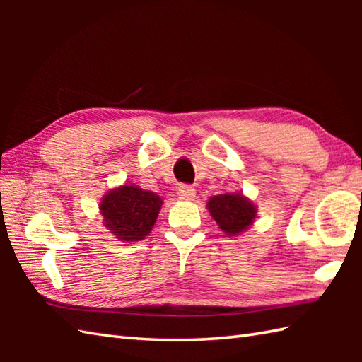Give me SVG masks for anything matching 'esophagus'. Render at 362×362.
<instances>
[{
  "label": "esophagus",
  "instance_id": "esophagus-1",
  "mask_svg": "<svg viewBox=\"0 0 362 362\" xmlns=\"http://www.w3.org/2000/svg\"><path fill=\"white\" fill-rule=\"evenodd\" d=\"M177 194H179L180 199L191 201V199H194V196H196V189H194V187H191V185H180L179 191H177Z\"/></svg>",
  "mask_w": 362,
  "mask_h": 362
}]
</instances>
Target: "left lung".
I'll return each mask as SVG.
<instances>
[{
	"mask_svg": "<svg viewBox=\"0 0 362 362\" xmlns=\"http://www.w3.org/2000/svg\"><path fill=\"white\" fill-rule=\"evenodd\" d=\"M209 210L213 219L227 236L244 232L255 219V205L241 194H219L209 201Z\"/></svg>",
	"mask_w": 362,
	"mask_h": 362,
	"instance_id": "1",
	"label": "left lung"
}]
</instances>
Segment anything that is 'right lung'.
<instances>
[{"mask_svg": "<svg viewBox=\"0 0 362 362\" xmlns=\"http://www.w3.org/2000/svg\"><path fill=\"white\" fill-rule=\"evenodd\" d=\"M161 199L134 185L112 189L101 202L104 224L122 241H140L151 233Z\"/></svg>", "mask_w": 362, "mask_h": 362, "instance_id": "right-lung-1", "label": "right lung"}]
</instances>
